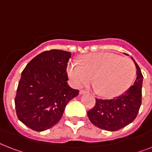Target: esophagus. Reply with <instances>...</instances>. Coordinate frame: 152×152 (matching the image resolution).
<instances>
[{"label": "esophagus", "mask_w": 152, "mask_h": 152, "mask_svg": "<svg viewBox=\"0 0 152 152\" xmlns=\"http://www.w3.org/2000/svg\"><path fill=\"white\" fill-rule=\"evenodd\" d=\"M86 93H88V91L86 90H80V95H83V94H86Z\"/></svg>", "instance_id": "34e87169"}]
</instances>
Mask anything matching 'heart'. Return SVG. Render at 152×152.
<instances>
[{
  "label": "heart",
  "instance_id": "obj_1",
  "mask_svg": "<svg viewBox=\"0 0 152 152\" xmlns=\"http://www.w3.org/2000/svg\"><path fill=\"white\" fill-rule=\"evenodd\" d=\"M68 73L77 88L92 80L98 91L104 97H113L126 91L136 75L132 60L113 53H91L83 57L82 64L73 61L68 67Z\"/></svg>",
  "mask_w": 152,
  "mask_h": 152
}]
</instances>
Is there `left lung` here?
<instances>
[{"mask_svg": "<svg viewBox=\"0 0 152 152\" xmlns=\"http://www.w3.org/2000/svg\"><path fill=\"white\" fill-rule=\"evenodd\" d=\"M135 65L137 76L133 85L112 99L96 98L95 106L88 111L89 120L96 127L113 132L127 126L137 118L142 102L143 75L136 62Z\"/></svg>", "mask_w": 152, "mask_h": 152, "instance_id": "8db88e82", "label": "left lung"}]
</instances>
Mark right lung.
Listing matches in <instances>:
<instances>
[{
    "instance_id": "add662e5",
    "label": "right lung",
    "mask_w": 152,
    "mask_h": 152,
    "mask_svg": "<svg viewBox=\"0 0 152 152\" xmlns=\"http://www.w3.org/2000/svg\"><path fill=\"white\" fill-rule=\"evenodd\" d=\"M71 53L50 50L37 55L23 70L15 97L19 120L42 132L61 118L67 103L79 95L67 83Z\"/></svg>"
}]
</instances>
